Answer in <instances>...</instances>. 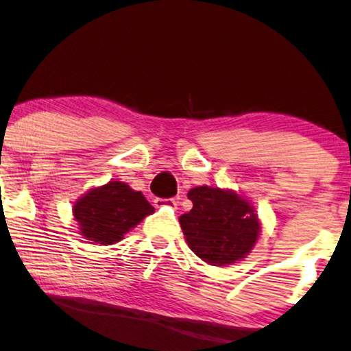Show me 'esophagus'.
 Wrapping results in <instances>:
<instances>
[{
  "label": "esophagus",
  "instance_id": "1",
  "mask_svg": "<svg viewBox=\"0 0 351 351\" xmlns=\"http://www.w3.org/2000/svg\"><path fill=\"white\" fill-rule=\"evenodd\" d=\"M154 206H158V208H162V206H169V208H176L177 202L174 200V198H156Z\"/></svg>",
  "mask_w": 351,
  "mask_h": 351
}]
</instances>
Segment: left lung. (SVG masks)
I'll use <instances>...</instances> for the list:
<instances>
[{
    "label": "left lung",
    "instance_id": "1",
    "mask_svg": "<svg viewBox=\"0 0 351 351\" xmlns=\"http://www.w3.org/2000/svg\"><path fill=\"white\" fill-rule=\"evenodd\" d=\"M193 208L179 218L189 247L210 265H231L244 258L261 234L254 206L232 190L208 185L189 192Z\"/></svg>",
    "mask_w": 351,
    "mask_h": 351
}]
</instances>
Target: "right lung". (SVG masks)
Masks as SVG:
<instances>
[{
	"label": "right lung",
	"mask_w": 351,
	"mask_h": 351,
	"mask_svg": "<svg viewBox=\"0 0 351 351\" xmlns=\"http://www.w3.org/2000/svg\"><path fill=\"white\" fill-rule=\"evenodd\" d=\"M153 211L141 192L119 180L90 189L73 206L81 234L101 245L122 241L123 234Z\"/></svg>",
	"instance_id": "right-lung-1"
}]
</instances>
